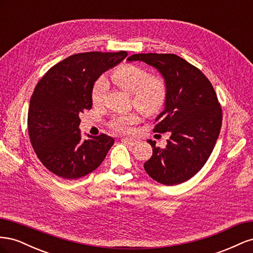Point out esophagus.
Returning a JSON list of instances; mask_svg holds the SVG:
<instances>
[{
	"instance_id": "1",
	"label": "esophagus",
	"mask_w": 253,
	"mask_h": 253,
	"mask_svg": "<svg viewBox=\"0 0 253 253\" xmlns=\"http://www.w3.org/2000/svg\"><path fill=\"white\" fill-rule=\"evenodd\" d=\"M121 141H122V142H126V143H127V144H129V145H134V144H136V142H137L136 139H134V138H128V137H124V138L121 139Z\"/></svg>"
}]
</instances>
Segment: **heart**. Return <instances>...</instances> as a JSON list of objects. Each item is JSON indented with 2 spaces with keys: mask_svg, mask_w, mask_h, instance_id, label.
I'll return each mask as SVG.
<instances>
[{
  "mask_svg": "<svg viewBox=\"0 0 253 253\" xmlns=\"http://www.w3.org/2000/svg\"><path fill=\"white\" fill-rule=\"evenodd\" d=\"M111 80L120 88L132 94L133 104L143 114H154L165 103L167 94L165 81L157 76H149L141 67L121 65L111 74ZM108 81L103 77L99 78L91 89V101L94 104H100L103 101ZM137 121L138 117L135 114L122 115L114 117L110 126L117 132L127 133Z\"/></svg>",
  "mask_w": 253,
  "mask_h": 253,
  "instance_id": "1",
  "label": "heart"
}]
</instances>
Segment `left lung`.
I'll return each mask as SVG.
<instances>
[{
    "mask_svg": "<svg viewBox=\"0 0 253 253\" xmlns=\"http://www.w3.org/2000/svg\"><path fill=\"white\" fill-rule=\"evenodd\" d=\"M126 60L156 68L166 83L165 110L153 132H168L170 138L164 149L148 140L153 154L144 170L165 186L187 181L207 163L218 138L223 114L215 90L197 67L173 53H136Z\"/></svg>",
    "mask_w": 253,
    "mask_h": 253,
    "instance_id": "1",
    "label": "left lung"
}]
</instances>
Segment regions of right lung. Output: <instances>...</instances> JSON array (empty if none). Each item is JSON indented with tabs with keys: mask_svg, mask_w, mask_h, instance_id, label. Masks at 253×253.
<instances>
[{
	"mask_svg": "<svg viewBox=\"0 0 253 253\" xmlns=\"http://www.w3.org/2000/svg\"><path fill=\"white\" fill-rule=\"evenodd\" d=\"M126 56V51L76 53L53 65L36 85L27 119L30 142L43 166L59 177L77 179L93 172L114 144L105 134L83 139L79 115L91 109L96 80Z\"/></svg>",
	"mask_w": 253,
	"mask_h": 253,
	"instance_id": "add662e5",
	"label": "right lung"
}]
</instances>
